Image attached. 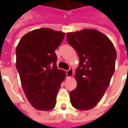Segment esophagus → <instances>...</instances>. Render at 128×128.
Masks as SVG:
<instances>
[{
  "instance_id": "obj_1",
  "label": "esophagus",
  "mask_w": 128,
  "mask_h": 128,
  "mask_svg": "<svg viewBox=\"0 0 128 128\" xmlns=\"http://www.w3.org/2000/svg\"><path fill=\"white\" fill-rule=\"evenodd\" d=\"M73 72H74V71H73V69H72V68H69L68 70H66L67 78H71L72 75H73Z\"/></svg>"
}]
</instances>
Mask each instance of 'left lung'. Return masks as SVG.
Here are the masks:
<instances>
[{"instance_id": "1", "label": "left lung", "mask_w": 128, "mask_h": 128, "mask_svg": "<svg viewBox=\"0 0 128 128\" xmlns=\"http://www.w3.org/2000/svg\"><path fill=\"white\" fill-rule=\"evenodd\" d=\"M66 39L80 58L75 75L78 86L70 92V102L78 110H90L110 84L115 68V48L106 36L94 29L68 33Z\"/></svg>"}]
</instances>
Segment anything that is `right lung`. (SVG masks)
<instances>
[{
  "label": "right lung",
  "mask_w": 128,
  "mask_h": 128,
  "mask_svg": "<svg viewBox=\"0 0 128 128\" xmlns=\"http://www.w3.org/2000/svg\"><path fill=\"white\" fill-rule=\"evenodd\" d=\"M65 34L48 28L24 35L16 50V68L26 98L39 110L55 108L56 97L66 72L57 67L55 50Z\"/></svg>",
  "instance_id": "right-lung-1"
}]
</instances>
